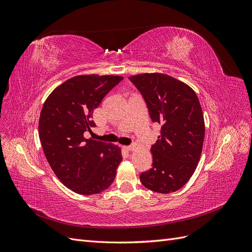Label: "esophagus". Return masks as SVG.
Segmentation results:
<instances>
[{
    "label": "esophagus",
    "mask_w": 252,
    "mask_h": 252,
    "mask_svg": "<svg viewBox=\"0 0 252 252\" xmlns=\"http://www.w3.org/2000/svg\"><path fill=\"white\" fill-rule=\"evenodd\" d=\"M124 149L126 151H132L134 149V147L133 146H124Z\"/></svg>",
    "instance_id": "esophagus-1"
}]
</instances>
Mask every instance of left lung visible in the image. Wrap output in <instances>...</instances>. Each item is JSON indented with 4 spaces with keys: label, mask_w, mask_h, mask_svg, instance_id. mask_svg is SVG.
Returning <instances> with one entry per match:
<instances>
[{
    "label": "left lung",
    "mask_w": 252,
    "mask_h": 252,
    "mask_svg": "<svg viewBox=\"0 0 252 252\" xmlns=\"http://www.w3.org/2000/svg\"><path fill=\"white\" fill-rule=\"evenodd\" d=\"M140 90L152 122L161 124V134L151 146L152 167L140 174L142 184L158 193L184 186L200 161L205 122L194 90L165 73L129 77Z\"/></svg>",
    "instance_id": "left-lung-1"
}]
</instances>
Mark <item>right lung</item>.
Masks as SVG:
<instances>
[{
	"instance_id": "right-lung-1",
	"label": "right lung",
	"mask_w": 252,
	"mask_h": 252,
	"mask_svg": "<svg viewBox=\"0 0 252 252\" xmlns=\"http://www.w3.org/2000/svg\"><path fill=\"white\" fill-rule=\"evenodd\" d=\"M120 75H77L59 85L41 110L39 136L58 179L73 192L91 195L107 189L122 162L117 145L84 138L95 124L93 113L119 84Z\"/></svg>"
}]
</instances>
